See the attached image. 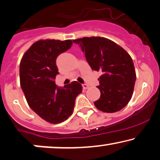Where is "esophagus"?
I'll return each instance as SVG.
<instances>
[{"mask_svg":"<svg viewBox=\"0 0 160 160\" xmlns=\"http://www.w3.org/2000/svg\"><path fill=\"white\" fill-rule=\"evenodd\" d=\"M82 87H83V89H84V90H87V89H88V88H89V85H88V84H82Z\"/></svg>","mask_w":160,"mask_h":160,"instance_id":"34e87169","label":"esophagus"}]
</instances>
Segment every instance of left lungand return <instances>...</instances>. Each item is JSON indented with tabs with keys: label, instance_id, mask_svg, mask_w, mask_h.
Returning <instances> with one entry per match:
<instances>
[{
	"label": "left lung",
	"instance_id": "left-lung-1",
	"mask_svg": "<svg viewBox=\"0 0 160 160\" xmlns=\"http://www.w3.org/2000/svg\"><path fill=\"white\" fill-rule=\"evenodd\" d=\"M72 41L84 52L92 70L102 72L97 87L101 96L94 102L96 108L105 113H115L125 108L133 95L136 82L131 56L114 41L104 37H84Z\"/></svg>",
	"mask_w": 160,
	"mask_h": 160
}]
</instances>
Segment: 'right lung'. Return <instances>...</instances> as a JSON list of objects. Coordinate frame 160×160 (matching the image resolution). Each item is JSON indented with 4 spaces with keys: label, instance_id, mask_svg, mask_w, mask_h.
<instances>
[{
    "label": "right lung",
    "instance_id": "add662e5",
    "mask_svg": "<svg viewBox=\"0 0 160 160\" xmlns=\"http://www.w3.org/2000/svg\"><path fill=\"white\" fill-rule=\"evenodd\" d=\"M72 44L71 40H39L26 51L20 63V83L27 103L51 124L61 123L72 115L76 96L82 91L76 81L62 88L54 82L58 74L57 57Z\"/></svg>",
    "mask_w": 160,
    "mask_h": 160
}]
</instances>
